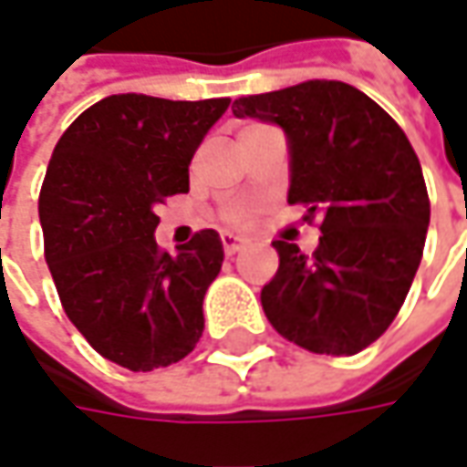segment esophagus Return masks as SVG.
I'll list each match as a JSON object with an SVG mask.
<instances>
[{
	"instance_id": "34e87169",
	"label": "esophagus",
	"mask_w": 467,
	"mask_h": 467,
	"mask_svg": "<svg viewBox=\"0 0 467 467\" xmlns=\"http://www.w3.org/2000/svg\"><path fill=\"white\" fill-rule=\"evenodd\" d=\"M221 239H223V249H225V254H228V257H231V254H236V252L242 249L244 244H246V239L236 236V234H223Z\"/></svg>"
}]
</instances>
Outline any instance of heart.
Here are the masks:
<instances>
[{
  "mask_svg": "<svg viewBox=\"0 0 467 467\" xmlns=\"http://www.w3.org/2000/svg\"><path fill=\"white\" fill-rule=\"evenodd\" d=\"M244 221H246V213H244V210L231 213V223H244Z\"/></svg>",
  "mask_w": 467,
  "mask_h": 467,
  "instance_id": "heart-1",
  "label": "heart"
}]
</instances>
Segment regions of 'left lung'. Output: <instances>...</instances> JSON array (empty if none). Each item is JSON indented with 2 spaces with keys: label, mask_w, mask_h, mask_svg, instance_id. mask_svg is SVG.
I'll list each match as a JSON object with an SVG mask.
<instances>
[{
  "label": "left lung",
  "mask_w": 467,
  "mask_h": 467,
  "mask_svg": "<svg viewBox=\"0 0 467 467\" xmlns=\"http://www.w3.org/2000/svg\"><path fill=\"white\" fill-rule=\"evenodd\" d=\"M288 140V202L319 218L314 254L273 242L280 267L262 288L270 325L312 353L353 356L400 312L421 265L429 194L421 163L382 106L340 80H306L231 106Z\"/></svg>",
  "instance_id": "left-lung-1"
}]
</instances>
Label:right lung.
<instances>
[{
	"mask_svg": "<svg viewBox=\"0 0 467 467\" xmlns=\"http://www.w3.org/2000/svg\"><path fill=\"white\" fill-rule=\"evenodd\" d=\"M228 103L109 96L69 124L48 161L38 215L64 312L130 371L182 361L205 330L223 242L207 228L176 254L161 252L155 210L189 192V163Z\"/></svg>",
	"mask_w": 467,
	"mask_h": 467,
	"instance_id": "add662e5",
	"label": "right lung"
}]
</instances>
